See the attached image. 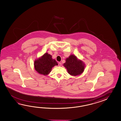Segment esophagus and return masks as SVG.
I'll return each instance as SVG.
<instances>
[{"label":"esophagus","instance_id":"esophagus-1","mask_svg":"<svg viewBox=\"0 0 121 121\" xmlns=\"http://www.w3.org/2000/svg\"><path fill=\"white\" fill-rule=\"evenodd\" d=\"M58 66H61V63H58Z\"/></svg>","mask_w":121,"mask_h":121}]
</instances>
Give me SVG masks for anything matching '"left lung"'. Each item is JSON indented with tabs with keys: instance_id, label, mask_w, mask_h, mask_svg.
<instances>
[{
	"instance_id": "8db88e82",
	"label": "left lung",
	"mask_w": 121,
	"mask_h": 121,
	"mask_svg": "<svg viewBox=\"0 0 121 121\" xmlns=\"http://www.w3.org/2000/svg\"><path fill=\"white\" fill-rule=\"evenodd\" d=\"M65 60L63 66L69 75L73 76H79L84 71L86 67L84 63L74 54H70Z\"/></svg>"
}]
</instances>
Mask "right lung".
I'll use <instances>...</instances> for the list:
<instances>
[{"mask_svg": "<svg viewBox=\"0 0 121 121\" xmlns=\"http://www.w3.org/2000/svg\"><path fill=\"white\" fill-rule=\"evenodd\" d=\"M34 65L36 72L40 74L47 76L52 71V68L58 64L52 58L51 54L45 53L34 61Z\"/></svg>", "mask_w": 121, "mask_h": 121, "instance_id": "right-lung-1", "label": "right lung"}]
</instances>
